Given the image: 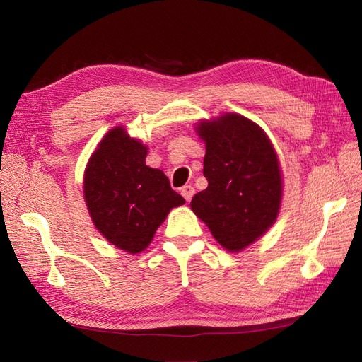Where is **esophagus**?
<instances>
[{"mask_svg":"<svg viewBox=\"0 0 362 362\" xmlns=\"http://www.w3.org/2000/svg\"><path fill=\"white\" fill-rule=\"evenodd\" d=\"M181 194L184 196V199L189 202L192 199V196L194 194V189L192 187V185H184V187L181 189Z\"/></svg>","mask_w":362,"mask_h":362,"instance_id":"esophagus-1","label":"esophagus"}]
</instances>
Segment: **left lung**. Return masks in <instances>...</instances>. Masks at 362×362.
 I'll return each instance as SVG.
<instances>
[{
    "label": "left lung",
    "instance_id": "left-lung-1",
    "mask_svg": "<svg viewBox=\"0 0 362 362\" xmlns=\"http://www.w3.org/2000/svg\"><path fill=\"white\" fill-rule=\"evenodd\" d=\"M194 129L205 141L208 187L190 206L218 245L240 252L276 222L282 201L276 151L264 129L237 113L204 119Z\"/></svg>",
    "mask_w": 362,
    "mask_h": 362
}]
</instances>
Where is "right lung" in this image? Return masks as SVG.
<instances>
[{"label": "right lung", "instance_id": "obj_1", "mask_svg": "<svg viewBox=\"0 0 362 362\" xmlns=\"http://www.w3.org/2000/svg\"><path fill=\"white\" fill-rule=\"evenodd\" d=\"M148 146L124 127L107 131L84 170L83 193L98 231L117 249L140 254L172 208L185 204L160 169L146 166Z\"/></svg>", "mask_w": 362, "mask_h": 362}]
</instances>
